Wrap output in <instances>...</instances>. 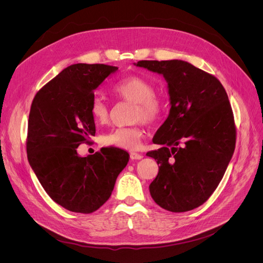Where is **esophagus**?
<instances>
[{"label": "esophagus", "mask_w": 263, "mask_h": 263, "mask_svg": "<svg viewBox=\"0 0 263 263\" xmlns=\"http://www.w3.org/2000/svg\"><path fill=\"white\" fill-rule=\"evenodd\" d=\"M142 158V155L137 154V153H130V159L132 160H140Z\"/></svg>", "instance_id": "obj_1"}]
</instances>
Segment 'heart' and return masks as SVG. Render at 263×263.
<instances>
[{"mask_svg": "<svg viewBox=\"0 0 263 263\" xmlns=\"http://www.w3.org/2000/svg\"><path fill=\"white\" fill-rule=\"evenodd\" d=\"M116 97L135 103L133 119L145 124L156 122L161 116L164 104L160 97L155 93V87L146 79L139 76L126 77L117 81L113 87ZM90 114L95 122L104 124L108 121L109 109L104 100L94 98L90 104ZM142 129L138 126L117 127L101 136V142L105 146H113L127 150L136 149L142 137Z\"/></svg>", "mask_w": 263, "mask_h": 263, "instance_id": "b5f03b06", "label": "heart"}]
</instances>
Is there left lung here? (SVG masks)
Returning <instances> with one entry per match:
<instances>
[{"label": "left lung", "mask_w": 263, "mask_h": 263, "mask_svg": "<svg viewBox=\"0 0 263 263\" xmlns=\"http://www.w3.org/2000/svg\"><path fill=\"white\" fill-rule=\"evenodd\" d=\"M135 66L163 76L170 112L154 137L161 148L147 153L159 164L149 185L154 201L174 212L194 210L218 186L233 157L236 127L224 86L183 60H141Z\"/></svg>", "instance_id": "1"}]
</instances>
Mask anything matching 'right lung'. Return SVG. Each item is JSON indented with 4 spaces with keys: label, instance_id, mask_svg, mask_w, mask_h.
<instances>
[{
    "label": "right lung",
    "instance_id": "obj_1",
    "mask_svg": "<svg viewBox=\"0 0 263 263\" xmlns=\"http://www.w3.org/2000/svg\"><path fill=\"white\" fill-rule=\"evenodd\" d=\"M117 69L99 63L69 66L31 103L28 162L47 194L68 211L90 214L99 210L129 160V155L117 148H102L87 157L77 151L95 135L90 114L94 90Z\"/></svg>",
    "mask_w": 263,
    "mask_h": 263
}]
</instances>
